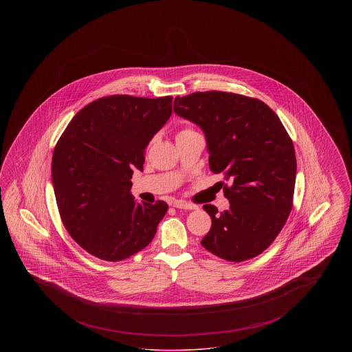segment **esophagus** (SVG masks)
I'll use <instances>...</instances> for the list:
<instances>
[{
  "instance_id": "34e87169",
  "label": "esophagus",
  "mask_w": 352,
  "mask_h": 352,
  "mask_svg": "<svg viewBox=\"0 0 352 352\" xmlns=\"http://www.w3.org/2000/svg\"><path fill=\"white\" fill-rule=\"evenodd\" d=\"M175 208H178V210H197L198 207L195 206V204H191V203H186V201H175L174 204H173Z\"/></svg>"
}]
</instances>
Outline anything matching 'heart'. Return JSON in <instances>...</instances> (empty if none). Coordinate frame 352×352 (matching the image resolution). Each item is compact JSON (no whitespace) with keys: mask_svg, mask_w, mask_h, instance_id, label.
Returning a JSON list of instances; mask_svg holds the SVG:
<instances>
[{"mask_svg":"<svg viewBox=\"0 0 352 352\" xmlns=\"http://www.w3.org/2000/svg\"><path fill=\"white\" fill-rule=\"evenodd\" d=\"M194 132H195V131H194L192 128H184V129H181V131H179L178 135H182V134L194 133ZM178 135H177V137H178Z\"/></svg>","mask_w":352,"mask_h":352,"instance_id":"1","label":"heart"}]
</instances>
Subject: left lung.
<instances>
[{"instance_id": "obj_1", "label": "left lung", "mask_w": 352, "mask_h": 352, "mask_svg": "<svg viewBox=\"0 0 352 352\" xmlns=\"http://www.w3.org/2000/svg\"><path fill=\"white\" fill-rule=\"evenodd\" d=\"M174 112L201 126L211 171L230 182H219L228 211L203 206L212 226L201 245L232 263L261 254L293 207L297 161L281 120L264 101L221 91L177 96Z\"/></svg>"}]
</instances>
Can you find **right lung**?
<instances>
[{
	"instance_id": "obj_1",
	"label": "right lung",
	"mask_w": 352,
	"mask_h": 352,
	"mask_svg": "<svg viewBox=\"0 0 352 352\" xmlns=\"http://www.w3.org/2000/svg\"><path fill=\"white\" fill-rule=\"evenodd\" d=\"M171 96L111 95L89 102L58 140L51 178L69 236L89 254L121 261L151 244L168 206L138 203L131 194L134 168L171 115Z\"/></svg>"
}]
</instances>
